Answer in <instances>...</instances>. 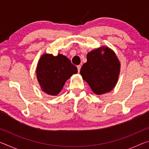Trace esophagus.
Listing matches in <instances>:
<instances>
[{
  "instance_id": "34e87169",
  "label": "esophagus",
  "mask_w": 149,
  "mask_h": 149,
  "mask_svg": "<svg viewBox=\"0 0 149 149\" xmlns=\"http://www.w3.org/2000/svg\"><path fill=\"white\" fill-rule=\"evenodd\" d=\"M77 67L78 72H80V70H81V65H78Z\"/></svg>"
}]
</instances>
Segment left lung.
<instances>
[{
  "label": "left lung",
  "instance_id": "8db88e82",
  "mask_svg": "<svg viewBox=\"0 0 149 149\" xmlns=\"http://www.w3.org/2000/svg\"><path fill=\"white\" fill-rule=\"evenodd\" d=\"M103 49L105 52L101 54ZM87 61L82 65L80 74L95 94L102 95L114 89L120 74V64L112 50L102 47L89 52Z\"/></svg>",
  "mask_w": 149,
  "mask_h": 149
}]
</instances>
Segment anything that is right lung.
I'll list each match as a JSON object with an SVG mask.
<instances>
[{
	"instance_id": "1",
	"label": "right lung",
	"mask_w": 149,
	"mask_h": 149,
	"mask_svg": "<svg viewBox=\"0 0 149 149\" xmlns=\"http://www.w3.org/2000/svg\"><path fill=\"white\" fill-rule=\"evenodd\" d=\"M37 77L42 91L48 95H57L65 83L73 74H77V67L64 55L43 54L37 67Z\"/></svg>"
}]
</instances>
